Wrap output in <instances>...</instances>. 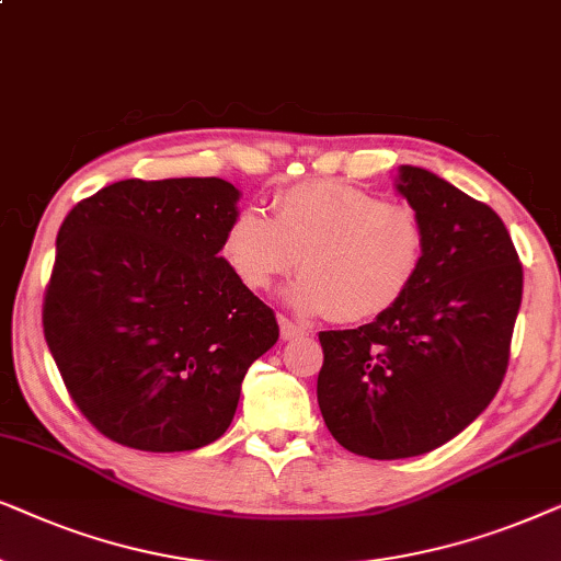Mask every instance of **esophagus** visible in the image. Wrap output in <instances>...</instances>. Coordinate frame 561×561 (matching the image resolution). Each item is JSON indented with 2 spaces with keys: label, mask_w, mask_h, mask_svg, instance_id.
I'll use <instances>...</instances> for the list:
<instances>
[{
  "label": "esophagus",
  "mask_w": 561,
  "mask_h": 561,
  "mask_svg": "<svg viewBox=\"0 0 561 561\" xmlns=\"http://www.w3.org/2000/svg\"><path fill=\"white\" fill-rule=\"evenodd\" d=\"M279 328H282V339L285 341H295L300 339V335H308V331H305L300 323H293V320L285 316H279Z\"/></svg>",
  "instance_id": "1"
}]
</instances>
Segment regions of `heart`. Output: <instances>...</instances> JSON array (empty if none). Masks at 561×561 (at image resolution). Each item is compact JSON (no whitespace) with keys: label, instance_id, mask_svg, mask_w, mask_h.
I'll use <instances>...</instances> for the list:
<instances>
[{"label":"heart","instance_id":"1","mask_svg":"<svg viewBox=\"0 0 561 561\" xmlns=\"http://www.w3.org/2000/svg\"><path fill=\"white\" fill-rule=\"evenodd\" d=\"M268 220L241 207L222 236V256L249 289L302 276L289 289L297 310L362 323L392 310L413 287L425 256V228L408 203L333 179H308L282 190ZM304 261L300 262L299 259Z\"/></svg>","mask_w":561,"mask_h":561}]
</instances>
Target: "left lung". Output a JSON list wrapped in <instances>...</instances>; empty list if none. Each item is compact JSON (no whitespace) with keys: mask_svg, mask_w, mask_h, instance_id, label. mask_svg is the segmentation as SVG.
Instances as JSON below:
<instances>
[{"mask_svg":"<svg viewBox=\"0 0 561 561\" xmlns=\"http://www.w3.org/2000/svg\"><path fill=\"white\" fill-rule=\"evenodd\" d=\"M398 192L425 228L423 266L392 310L323 331L318 405L343 449L369 459L433 451L503 385L524 266L497 213L417 167Z\"/></svg>","mask_w":561,"mask_h":561,"instance_id":"obj_1","label":"left lung"}]
</instances>
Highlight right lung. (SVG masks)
I'll return each mask as SVG.
<instances>
[{
    "mask_svg": "<svg viewBox=\"0 0 561 561\" xmlns=\"http://www.w3.org/2000/svg\"><path fill=\"white\" fill-rule=\"evenodd\" d=\"M241 192L218 176L125 179L56 238L43 333L89 423L140 451H192L233 421L274 310L220 256Z\"/></svg>",
    "mask_w": 561,
    "mask_h": 561,
    "instance_id": "right-lung-1",
    "label": "right lung"
}]
</instances>
